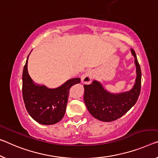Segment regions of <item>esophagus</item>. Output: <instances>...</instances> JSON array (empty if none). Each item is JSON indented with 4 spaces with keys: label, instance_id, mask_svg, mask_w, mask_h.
Here are the masks:
<instances>
[{
    "label": "esophagus",
    "instance_id": "34e87169",
    "mask_svg": "<svg viewBox=\"0 0 158 158\" xmlns=\"http://www.w3.org/2000/svg\"><path fill=\"white\" fill-rule=\"evenodd\" d=\"M93 73L92 71H87L81 76V82L83 84H89L93 78Z\"/></svg>",
    "mask_w": 158,
    "mask_h": 158
}]
</instances>
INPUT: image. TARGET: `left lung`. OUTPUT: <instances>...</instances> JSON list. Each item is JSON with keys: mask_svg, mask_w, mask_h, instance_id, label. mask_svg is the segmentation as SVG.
Segmentation results:
<instances>
[{"mask_svg": "<svg viewBox=\"0 0 158 158\" xmlns=\"http://www.w3.org/2000/svg\"><path fill=\"white\" fill-rule=\"evenodd\" d=\"M131 52L135 59L136 77L130 90L121 93H111L96 80L90 85H84V102L87 110L99 121L110 122L125 114L136 103L141 87V71L134 50Z\"/></svg>", "mask_w": 158, "mask_h": 158, "instance_id": "8db88e82", "label": "left lung"}]
</instances>
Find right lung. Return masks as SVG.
<instances>
[{"label": "right lung", "instance_id": "add662e5", "mask_svg": "<svg viewBox=\"0 0 158 158\" xmlns=\"http://www.w3.org/2000/svg\"><path fill=\"white\" fill-rule=\"evenodd\" d=\"M30 54L23 73V96L26 110L31 117L41 124H54L64 116L69 89L73 85L80 83L81 78L69 79L56 88L35 83L27 71Z\"/></svg>", "mask_w": 158, "mask_h": 158}]
</instances>
